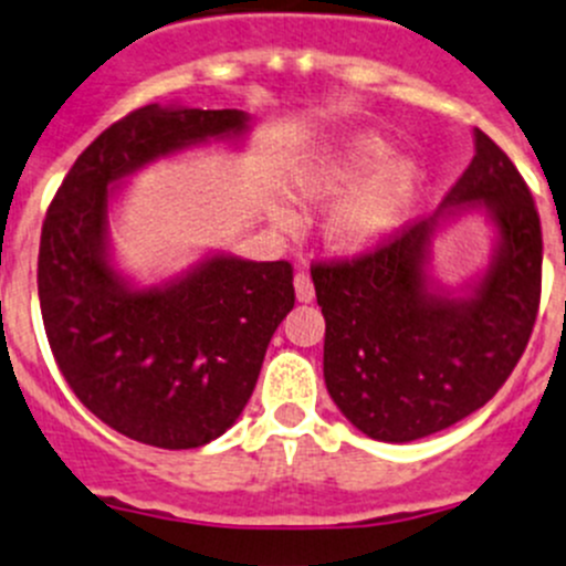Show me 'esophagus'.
<instances>
[{
	"label": "esophagus",
	"instance_id": "obj_1",
	"mask_svg": "<svg viewBox=\"0 0 566 566\" xmlns=\"http://www.w3.org/2000/svg\"><path fill=\"white\" fill-rule=\"evenodd\" d=\"M295 298L304 301V304H310V301L315 298V284H312L310 273L306 271L295 273Z\"/></svg>",
	"mask_w": 566,
	"mask_h": 566
}]
</instances>
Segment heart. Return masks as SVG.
I'll return each instance as SVG.
<instances>
[{
    "mask_svg": "<svg viewBox=\"0 0 566 566\" xmlns=\"http://www.w3.org/2000/svg\"><path fill=\"white\" fill-rule=\"evenodd\" d=\"M387 160L389 146L381 137L356 135L337 151L323 157L298 182V196L304 199H334L357 188L328 218V238L337 249H367L381 240L403 212L415 188V168L409 163H395L374 178L371 174L381 170Z\"/></svg>",
    "mask_w": 566,
    "mask_h": 566,
    "instance_id": "obj_1",
    "label": "heart"
}]
</instances>
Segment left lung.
<instances>
[{
	"mask_svg": "<svg viewBox=\"0 0 566 566\" xmlns=\"http://www.w3.org/2000/svg\"><path fill=\"white\" fill-rule=\"evenodd\" d=\"M484 206L496 262L464 302L431 296L421 262L440 212L350 260H315L328 395L361 434L411 442L473 415L517 367L542 298V223L506 151L475 129V157L442 199Z\"/></svg>",
	"mask_w": 566,
	"mask_h": 566,
	"instance_id": "obj_1",
	"label": "left lung"
}]
</instances>
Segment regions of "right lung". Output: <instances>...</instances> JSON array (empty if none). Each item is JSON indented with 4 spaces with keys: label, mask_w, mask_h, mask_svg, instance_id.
<instances>
[{
    "label": "right lung",
    "mask_w": 566,
    "mask_h": 566,
    "mask_svg": "<svg viewBox=\"0 0 566 566\" xmlns=\"http://www.w3.org/2000/svg\"><path fill=\"white\" fill-rule=\"evenodd\" d=\"M245 120L132 109L76 157L43 218L38 298L54 361L85 409L144 446L201 448L238 420L295 304L293 265L212 256L168 287H126L107 262L109 188L185 146L243 135Z\"/></svg>",
    "instance_id": "obj_1"
}]
</instances>
